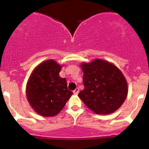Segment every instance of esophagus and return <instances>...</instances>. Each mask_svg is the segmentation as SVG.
Wrapping results in <instances>:
<instances>
[{
    "label": "esophagus",
    "instance_id": "obj_1",
    "mask_svg": "<svg viewBox=\"0 0 149 149\" xmlns=\"http://www.w3.org/2000/svg\"><path fill=\"white\" fill-rule=\"evenodd\" d=\"M79 88H76L75 89L74 91H73V93H74L75 94H78V93H79Z\"/></svg>",
    "mask_w": 149,
    "mask_h": 149
}]
</instances>
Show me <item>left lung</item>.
Here are the masks:
<instances>
[{"label": "left lung", "mask_w": 149, "mask_h": 149, "mask_svg": "<svg viewBox=\"0 0 149 149\" xmlns=\"http://www.w3.org/2000/svg\"><path fill=\"white\" fill-rule=\"evenodd\" d=\"M84 90L79 96L88 109L97 114H109L116 111L127 96L126 80L113 64L95 59L81 65Z\"/></svg>", "instance_id": "8db88e82"}]
</instances>
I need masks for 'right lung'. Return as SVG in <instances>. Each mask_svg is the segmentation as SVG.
Here are the masks:
<instances>
[{"mask_svg":"<svg viewBox=\"0 0 149 149\" xmlns=\"http://www.w3.org/2000/svg\"><path fill=\"white\" fill-rule=\"evenodd\" d=\"M61 66L53 60L38 65L33 71L26 86L29 102L43 116H54L62 110L73 92L65 79L59 76Z\"/></svg>","mask_w":149,"mask_h":149,"instance_id":"add662e5","label":"right lung"}]
</instances>
